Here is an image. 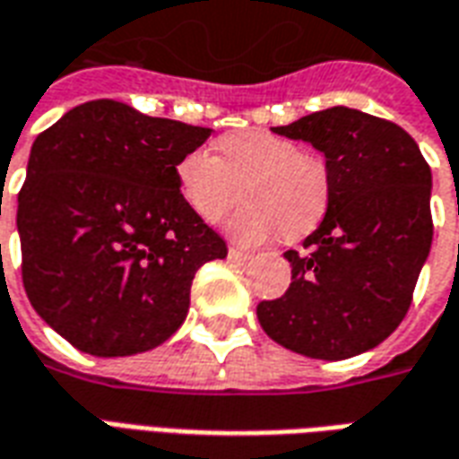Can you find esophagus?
<instances>
[{"mask_svg":"<svg viewBox=\"0 0 459 459\" xmlns=\"http://www.w3.org/2000/svg\"><path fill=\"white\" fill-rule=\"evenodd\" d=\"M229 258L233 260V263H246V260H250V255L238 248H229Z\"/></svg>","mask_w":459,"mask_h":459,"instance_id":"1","label":"esophagus"}]
</instances>
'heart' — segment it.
Instances as JSON below:
<instances>
[{
	"label": "heart",
	"mask_w": 459,
	"mask_h": 459,
	"mask_svg": "<svg viewBox=\"0 0 459 459\" xmlns=\"http://www.w3.org/2000/svg\"><path fill=\"white\" fill-rule=\"evenodd\" d=\"M216 157L186 152L174 179L179 199L201 221L219 223L238 199L246 209L229 221V236L258 246L280 230L298 238L317 226L329 204V171L317 154L299 152L298 142L270 130L229 132L216 140Z\"/></svg>",
	"instance_id": "b5f03b06"
}]
</instances>
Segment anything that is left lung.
Returning a JSON list of instances; mask_svg holds the SVG:
<instances>
[{
	"mask_svg": "<svg viewBox=\"0 0 459 459\" xmlns=\"http://www.w3.org/2000/svg\"><path fill=\"white\" fill-rule=\"evenodd\" d=\"M273 132L325 154L329 204L307 255L285 253L292 282L260 302V327L309 359L364 354L401 325L430 253V167L403 127L344 105Z\"/></svg>",
	"mask_w": 459,
	"mask_h": 459,
	"instance_id": "8db88e82",
	"label": "left lung"
}]
</instances>
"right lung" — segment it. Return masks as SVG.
<instances>
[{"label": "right lung", "mask_w": 459, "mask_h": 459, "mask_svg": "<svg viewBox=\"0 0 459 459\" xmlns=\"http://www.w3.org/2000/svg\"><path fill=\"white\" fill-rule=\"evenodd\" d=\"M209 137L117 100L78 105L36 137L16 211L22 280L39 317L75 349L160 346L186 319L196 270L226 258V240L174 179Z\"/></svg>", "instance_id": "add662e5"}]
</instances>
